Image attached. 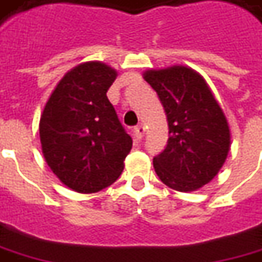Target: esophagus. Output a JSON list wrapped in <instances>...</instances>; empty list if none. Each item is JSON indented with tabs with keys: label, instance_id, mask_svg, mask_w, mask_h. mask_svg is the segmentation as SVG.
<instances>
[{
	"label": "esophagus",
	"instance_id": "1",
	"mask_svg": "<svg viewBox=\"0 0 262 262\" xmlns=\"http://www.w3.org/2000/svg\"><path fill=\"white\" fill-rule=\"evenodd\" d=\"M144 134H145V128H144V125H137V127L134 128V137L137 140H141L144 137Z\"/></svg>",
	"mask_w": 262,
	"mask_h": 262
}]
</instances>
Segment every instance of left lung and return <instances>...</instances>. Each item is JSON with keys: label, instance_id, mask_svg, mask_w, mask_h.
<instances>
[{"label": "left lung", "instance_id": "obj_1", "mask_svg": "<svg viewBox=\"0 0 262 262\" xmlns=\"http://www.w3.org/2000/svg\"><path fill=\"white\" fill-rule=\"evenodd\" d=\"M143 78L159 95L168 124L167 145L152 160L156 173L173 190H199L219 173L231 148L225 114L203 76L187 66L147 69Z\"/></svg>", "mask_w": 262, "mask_h": 262}]
</instances>
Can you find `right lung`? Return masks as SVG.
I'll use <instances>...</instances> for the list:
<instances>
[{
    "mask_svg": "<svg viewBox=\"0 0 262 262\" xmlns=\"http://www.w3.org/2000/svg\"><path fill=\"white\" fill-rule=\"evenodd\" d=\"M117 76L102 61L80 63L59 80L40 117L46 163L75 192L106 189L122 173L131 151L133 140L106 96Z\"/></svg>",
    "mask_w": 262,
    "mask_h": 262,
    "instance_id": "obj_1",
    "label": "right lung"
}]
</instances>
